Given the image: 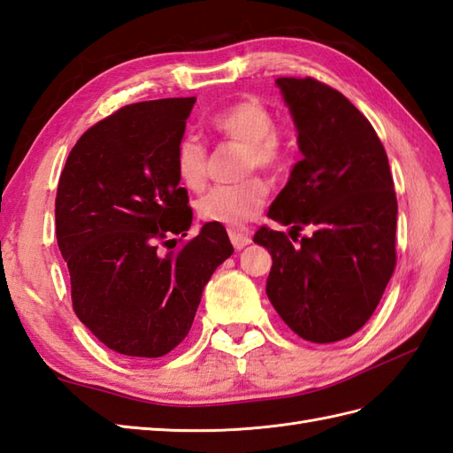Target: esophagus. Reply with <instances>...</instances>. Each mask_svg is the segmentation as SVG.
Returning a JSON list of instances; mask_svg holds the SVG:
<instances>
[{"label":"esophagus","instance_id":"obj_1","mask_svg":"<svg viewBox=\"0 0 453 453\" xmlns=\"http://www.w3.org/2000/svg\"><path fill=\"white\" fill-rule=\"evenodd\" d=\"M229 239H231V245H234L237 250L245 249L247 245L252 242V235H250V229L245 226H231L227 229Z\"/></svg>","mask_w":453,"mask_h":453}]
</instances>
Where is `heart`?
I'll list each match as a JSON object with an SVG mask.
<instances>
[{
    "instance_id": "1",
    "label": "heart",
    "mask_w": 453,
    "mask_h": 453,
    "mask_svg": "<svg viewBox=\"0 0 453 453\" xmlns=\"http://www.w3.org/2000/svg\"><path fill=\"white\" fill-rule=\"evenodd\" d=\"M211 130L229 142L242 143L245 170H273L283 165L285 147L275 132V114L258 99L234 103L208 120ZM176 172L185 188L199 191L208 176V153L199 139L183 137L176 149ZM268 196V183L260 176H250L239 183L218 185L199 201V214L206 222L239 226L258 214Z\"/></svg>"
}]
</instances>
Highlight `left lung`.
<instances>
[{
	"label": "left lung",
	"mask_w": 453,
	"mask_h": 453,
	"mask_svg": "<svg viewBox=\"0 0 453 453\" xmlns=\"http://www.w3.org/2000/svg\"><path fill=\"white\" fill-rule=\"evenodd\" d=\"M303 158L268 216L310 237L293 245L260 227L272 254V306L298 337L337 342L365 326L396 265L398 203L388 158L373 126L341 91L314 78H277Z\"/></svg>",
	"instance_id": "left-lung-1"
}]
</instances>
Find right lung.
I'll return each instance as SVG.
<instances>
[{
	"mask_svg": "<svg viewBox=\"0 0 453 453\" xmlns=\"http://www.w3.org/2000/svg\"><path fill=\"white\" fill-rule=\"evenodd\" d=\"M195 101L157 99L116 111L78 139L61 172L55 224L73 306L122 356L173 350L188 337L204 285L234 254L216 222L178 252L157 250L160 239L185 237L191 227L176 149Z\"/></svg>",
	"mask_w": 453,
	"mask_h": 453,
	"instance_id": "1",
	"label": "right lung"
}]
</instances>
